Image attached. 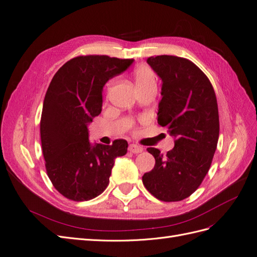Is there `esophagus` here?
<instances>
[{"instance_id": "34e87169", "label": "esophagus", "mask_w": 257, "mask_h": 257, "mask_svg": "<svg viewBox=\"0 0 257 257\" xmlns=\"http://www.w3.org/2000/svg\"><path fill=\"white\" fill-rule=\"evenodd\" d=\"M128 150H130V152H132V153L137 154V153H142V152H143V148L137 146V145H130Z\"/></svg>"}]
</instances>
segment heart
Instances as JSON below:
<instances>
[{
    "mask_svg": "<svg viewBox=\"0 0 257 257\" xmlns=\"http://www.w3.org/2000/svg\"><path fill=\"white\" fill-rule=\"evenodd\" d=\"M134 80L136 83L137 90L143 89L149 85H157V77H155L154 72L147 65H139L137 66L134 72Z\"/></svg>",
    "mask_w": 257,
    "mask_h": 257,
    "instance_id": "1",
    "label": "heart"
}]
</instances>
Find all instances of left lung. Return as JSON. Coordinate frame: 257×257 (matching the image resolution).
Wrapping results in <instances>:
<instances>
[{
  "mask_svg": "<svg viewBox=\"0 0 257 257\" xmlns=\"http://www.w3.org/2000/svg\"><path fill=\"white\" fill-rule=\"evenodd\" d=\"M147 62L163 81L158 123L176 141L166 154L148 148L155 165L143 183L162 201H180L199 188L211 166L220 133L216 96L205 73L188 59L158 56Z\"/></svg>",
  "mask_w": 257,
  "mask_h": 257,
  "instance_id": "left-lung-1",
  "label": "left lung"
}]
</instances>
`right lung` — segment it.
Here are the masks:
<instances>
[{
    "label": "right lung",
    "mask_w": 257,
    "mask_h": 257,
    "mask_svg": "<svg viewBox=\"0 0 257 257\" xmlns=\"http://www.w3.org/2000/svg\"><path fill=\"white\" fill-rule=\"evenodd\" d=\"M133 61L78 56L53 76L43 105L42 150L52 185L67 199L84 201L102 194L109 184L114 159L127 152L124 139L92 147L87 125L102 111L104 84Z\"/></svg>",
    "instance_id": "right-lung-1"
}]
</instances>
